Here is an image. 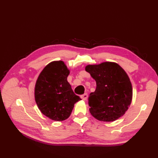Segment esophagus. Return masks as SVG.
Wrapping results in <instances>:
<instances>
[{"mask_svg":"<svg viewBox=\"0 0 158 158\" xmlns=\"http://www.w3.org/2000/svg\"><path fill=\"white\" fill-rule=\"evenodd\" d=\"M81 98H82L84 101H85L88 99V94H84L83 95H81Z\"/></svg>","mask_w":158,"mask_h":158,"instance_id":"34e87169","label":"esophagus"}]
</instances>
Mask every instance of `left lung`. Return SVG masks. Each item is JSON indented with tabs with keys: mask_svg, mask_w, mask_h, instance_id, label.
<instances>
[{
	"mask_svg": "<svg viewBox=\"0 0 158 158\" xmlns=\"http://www.w3.org/2000/svg\"><path fill=\"white\" fill-rule=\"evenodd\" d=\"M86 72L96 82L88 97L91 114L97 120L112 122L125 114L132 99V86L127 73L114 62L88 64Z\"/></svg>",
	"mask_w": 158,
	"mask_h": 158,
	"instance_id": "obj_1",
	"label": "left lung"
}]
</instances>
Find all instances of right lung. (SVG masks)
I'll return each instance as SVG.
<instances>
[{
    "instance_id": "right-lung-1",
    "label": "right lung",
    "mask_w": 158,
    "mask_h": 158,
    "mask_svg": "<svg viewBox=\"0 0 158 158\" xmlns=\"http://www.w3.org/2000/svg\"><path fill=\"white\" fill-rule=\"evenodd\" d=\"M69 74L70 70L63 60H55L42 70L36 80L35 103L40 111L52 121L67 119L74 104L81 100L68 82Z\"/></svg>"
}]
</instances>
